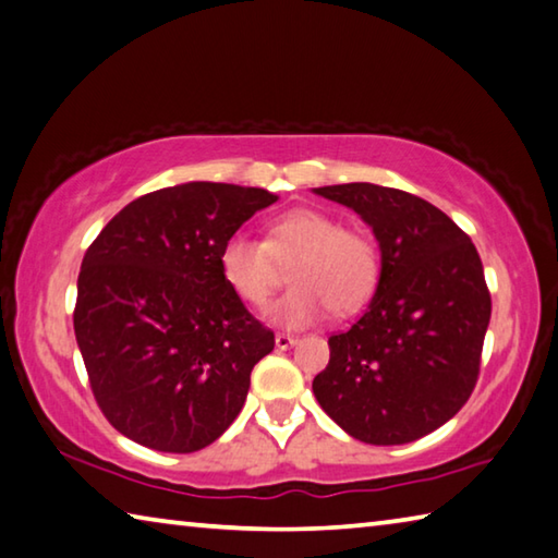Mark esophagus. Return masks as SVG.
<instances>
[{
  "label": "esophagus",
  "mask_w": 558,
  "mask_h": 558,
  "mask_svg": "<svg viewBox=\"0 0 558 558\" xmlns=\"http://www.w3.org/2000/svg\"><path fill=\"white\" fill-rule=\"evenodd\" d=\"M298 343L295 337H290V333H276V349L280 351H288Z\"/></svg>",
  "instance_id": "34e87169"
}]
</instances>
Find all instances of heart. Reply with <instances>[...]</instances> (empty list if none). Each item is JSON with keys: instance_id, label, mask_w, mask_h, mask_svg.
Returning <instances> with one entry per match:
<instances>
[{"instance_id": "b5f03b06", "label": "heart", "mask_w": 558, "mask_h": 558, "mask_svg": "<svg viewBox=\"0 0 558 558\" xmlns=\"http://www.w3.org/2000/svg\"><path fill=\"white\" fill-rule=\"evenodd\" d=\"M290 266V288L268 310L278 327L302 329L319 322L329 307L351 314L371 300L380 280V251L366 231L343 229L319 209H290L272 221L266 241L246 231L231 234L219 251L221 276L253 307H263Z\"/></svg>"}]
</instances>
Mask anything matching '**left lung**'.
I'll list each match as a JSON object with an SVG mask.
<instances>
[{
    "mask_svg": "<svg viewBox=\"0 0 558 558\" xmlns=\"http://www.w3.org/2000/svg\"><path fill=\"white\" fill-rule=\"evenodd\" d=\"M317 195L351 207L380 246V280L351 329L329 337L312 383L322 410L353 439L395 447L447 424L481 371L490 292L465 231L410 192L349 182Z\"/></svg>",
    "mask_w": 558,
    "mask_h": 558,
    "instance_id": "obj_1",
    "label": "left lung"
}]
</instances>
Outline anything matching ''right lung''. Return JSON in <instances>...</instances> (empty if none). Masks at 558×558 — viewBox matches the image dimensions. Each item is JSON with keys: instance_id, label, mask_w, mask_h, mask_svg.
<instances>
[{"instance_id": "right-lung-1", "label": "right lung", "mask_w": 558, "mask_h": 558, "mask_svg": "<svg viewBox=\"0 0 558 558\" xmlns=\"http://www.w3.org/2000/svg\"><path fill=\"white\" fill-rule=\"evenodd\" d=\"M276 199L185 182L129 202L89 244L75 339L99 410L131 441L199 451L244 408L251 371L276 337L229 288L219 251Z\"/></svg>"}]
</instances>
